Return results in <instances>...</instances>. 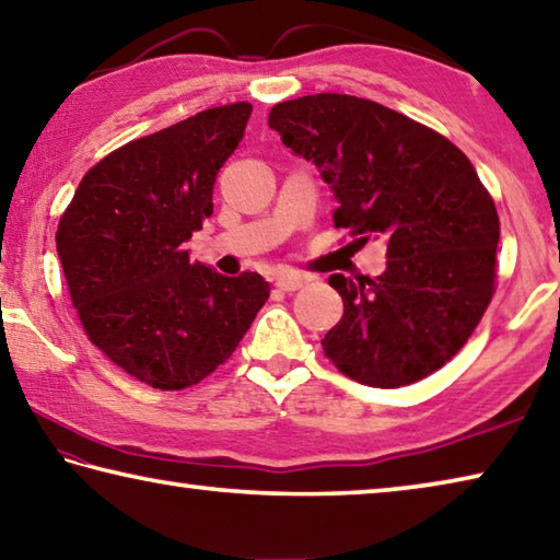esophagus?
<instances>
[{
  "label": "esophagus",
  "mask_w": 560,
  "mask_h": 560,
  "mask_svg": "<svg viewBox=\"0 0 560 560\" xmlns=\"http://www.w3.org/2000/svg\"><path fill=\"white\" fill-rule=\"evenodd\" d=\"M308 283V279L303 277V273H299V271H281V273H277V289L279 291H287V293H291V291H299V289H303Z\"/></svg>",
  "instance_id": "1"
}]
</instances>
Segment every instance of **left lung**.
<instances>
[{
	"instance_id": "left-lung-1",
	"label": "left lung",
	"mask_w": 560,
	"mask_h": 560,
	"mask_svg": "<svg viewBox=\"0 0 560 560\" xmlns=\"http://www.w3.org/2000/svg\"><path fill=\"white\" fill-rule=\"evenodd\" d=\"M269 128L334 189V224L387 244L381 277L328 283L343 318L320 340L350 381L412 385L459 353L497 291L499 214L462 150L381 103L316 93L277 103Z\"/></svg>"
}]
</instances>
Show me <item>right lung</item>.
<instances>
[{
	"label": "right lung",
	"mask_w": 560,
	"mask_h": 560,
	"mask_svg": "<svg viewBox=\"0 0 560 560\" xmlns=\"http://www.w3.org/2000/svg\"><path fill=\"white\" fill-rule=\"evenodd\" d=\"M249 116L252 103H230L130 140L83 175L59 220L56 252L89 340L158 390L214 373L269 299L257 271L222 277L185 249Z\"/></svg>",
	"instance_id": "1"
}]
</instances>
